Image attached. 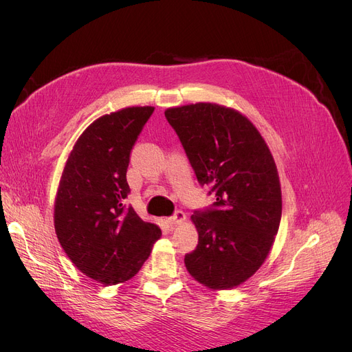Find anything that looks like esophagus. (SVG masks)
<instances>
[{"label":"esophagus","mask_w":352,"mask_h":352,"mask_svg":"<svg viewBox=\"0 0 352 352\" xmlns=\"http://www.w3.org/2000/svg\"><path fill=\"white\" fill-rule=\"evenodd\" d=\"M184 221H186V214H184L182 211H175L173 217L166 219V223H168L170 226H175V224L184 223Z\"/></svg>","instance_id":"34e87169"}]
</instances>
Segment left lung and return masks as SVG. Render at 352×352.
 Returning <instances> with one entry per match:
<instances>
[{
	"label": "left lung",
	"mask_w": 352,
	"mask_h": 352,
	"mask_svg": "<svg viewBox=\"0 0 352 352\" xmlns=\"http://www.w3.org/2000/svg\"><path fill=\"white\" fill-rule=\"evenodd\" d=\"M199 186L215 194L194 211L197 248L184 263L212 289L247 281L263 265L280 228V178L268 146L252 122L235 109L198 102L165 111Z\"/></svg>",
	"instance_id": "8db88e82"
}]
</instances>
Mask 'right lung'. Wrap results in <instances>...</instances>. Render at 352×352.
Instances as JSON below:
<instances>
[{"label":"right lung","instance_id":"obj_1","mask_svg":"<svg viewBox=\"0 0 352 352\" xmlns=\"http://www.w3.org/2000/svg\"><path fill=\"white\" fill-rule=\"evenodd\" d=\"M154 107H129L92 122L74 145L55 199L54 226L69 260L104 285L124 283L150 256L161 230L124 206L131 150Z\"/></svg>","mask_w":352,"mask_h":352}]
</instances>
